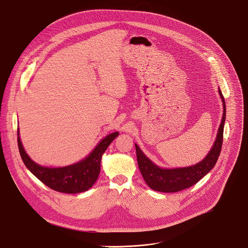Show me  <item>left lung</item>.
Instances as JSON below:
<instances>
[{
  "instance_id": "left-lung-1",
  "label": "left lung",
  "mask_w": 248,
  "mask_h": 248,
  "mask_svg": "<svg viewBox=\"0 0 248 248\" xmlns=\"http://www.w3.org/2000/svg\"><path fill=\"white\" fill-rule=\"evenodd\" d=\"M219 93L223 101L224 113L216 140L208 155L199 163L191 167L176 168V169H162L155 165L152 161L146 157L137 144H135L137 160L140 171L146 184L154 190L162 192H176L190 188L196 184L202 177H204L214 167L220 155L222 144L224 125L226 121V103L225 98L219 90Z\"/></svg>"
}]
</instances>
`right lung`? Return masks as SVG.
Masks as SVG:
<instances>
[{
  "label": "right lung",
  "mask_w": 248,
  "mask_h": 248,
  "mask_svg": "<svg viewBox=\"0 0 248 248\" xmlns=\"http://www.w3.org/2000/svg\"><path fill=\"white\" fill-rule=\"evenodd\" d=\"M119 133L114 132L103 139L88 157L76 164L48 168L35 163L26 154L21 144L18 130V145L21 159L28 170L50 189L65 193H78L89 190L95 183L99 173L102 155Z\"/></svg>",
  "instance_id": "1"
}]
</instances>
